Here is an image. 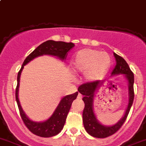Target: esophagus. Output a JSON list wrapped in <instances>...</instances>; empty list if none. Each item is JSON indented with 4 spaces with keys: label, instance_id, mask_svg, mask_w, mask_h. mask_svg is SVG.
<instances>
[{
    "label": "esophagus",
    "instance_id": "esophagus-1",
    "mask_svg": "<svg viewBox=\"0 0 146 146\" xmlns=\"http://www.w3.org/2000/svg\"><path fill=\"white\" fill-rule=\"evenodd\" d=\"M77 98H78V99H81V98H82V94L78 93V96H77Z\"/></svg>",
    "mask_w": 146,
    "mask_h": 146
}]
</instances>
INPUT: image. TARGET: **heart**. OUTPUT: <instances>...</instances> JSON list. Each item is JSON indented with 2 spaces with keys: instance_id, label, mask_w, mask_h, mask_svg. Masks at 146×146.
<instances>
[{
  "instance_id": "1",
  "label": "heart",
  "mask_w": 146,
  "mask_h": 146,
  "mask_svg": "<svg viewBox=\"0 0 146 146\" xmlns=\"http://www.w3.org/2000/svg\"><path fill=\"white\" fill-rule=\"evenodd\" d=\"M111 62V57L106 52L84 48L75 54L71 65L75 71L84 73L87 80L96 81L106 74Z\"/></svg>"
}]
</instances>
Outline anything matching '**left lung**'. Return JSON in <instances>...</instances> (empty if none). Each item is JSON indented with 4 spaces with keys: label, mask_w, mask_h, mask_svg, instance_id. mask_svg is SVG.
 <instances>
[{
    "label": "left lung",
    "mask_w": 146,
    "mask_h": 146,
    "mask_svg": "<svg viewBox=\"0 0 146 146\" xmlns=\"http://www.w3.org/2000/svg\"><path fill=\"white\" fill-rule=\"evenodd\" d=\"M115 60H116V65L112 71V74H124L126 78L129 83V104L126 112L124 113V117L122 118L117 124L112 127H106L102 125L98 121L94 114L92 108L93 98H94V92L99 87L100 84H102L100 81H94L92 82L85 83L84 84H81L78 88V90L81 94L84 95L83 101L84 102L85 107L83 111V122L84 126L85 129L90 135L98 138H105L109 137L111 135H113L119 130L124 124L127 119V116L132 105L133 103L134 97V74L130 68L129 67L127 62L124 60L123 57L118 55L117 54L114 53Z\"/></svg>",
    "instance_id": "obj_1"
}]
</instances>
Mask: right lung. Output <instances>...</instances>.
I'll return each instance as SVG.
<instances>
[{
	"label": "right lung",
	"instance_id": "obj_1",
	"mask_svg": "<svg viewBox=\"0 0 146 146\" xmlns=\"http://www.w3.org/2000/svg\"><path fill=\"white\" fill-rule=\"evenodd\" d=\"M73 46H74V44L71 42L66 43V42L63 41H54V40H52L44 42L26 57L24 62L22 64V68L18 73L17 85L16 87L15 93L16 100H17L18 108H19V114H20L22 121L24 122L25 125L34 135L43 137H49L60 133L65 125L67 115L70 111L72 102L75 99H76L78 92H76L74 94H69L62 98V100L60 101V104L58 105L57 108L54 112L53 115L48 120L44 122H40V123L34 122L30 120L27 117V115L25 114L24 111H22V107L20 106L19 99H18V89H19L21 72L24 68V65H25L26 64L28 63L29 62L33 60L35 57L41 56L43 54H51L54 55V56H57L62 60H64L66 58L68 52L71 48H73Z\"/></svg>",
	"mask_w": 146,
	"mask_h": 146
}]
</instances>
